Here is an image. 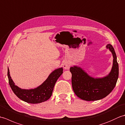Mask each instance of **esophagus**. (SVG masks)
Segmentation results:
<instances>
[{"label": "esophagus", "instance_id": "esophagus-1", "mask_svg": "<svg viewBox=\"0 0 125 125\" xmlns=\"http://www.w3.org/2000/svg\"><path fill=\"white\" fill-rule=\"evenodd\" d=\"M62 65H63V68H64L65 69H69L70 67V63L68 62V61H65V62H63Z\"/></svg>", "mask_w": 125, "mask_h": 125}]
</instances>
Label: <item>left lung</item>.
Instances as JSON below:
<instances>
[{
  "mask_svg": "<svg viewBox=\"0 0 125 125\" xmlns=\"http://www.w3.org/2000/svg\"><path fill=\"white\" fill-rule=\"evenodd\" d=\"M107 49L112 52L113 60L111 72L102 78H94L78 66L70 68L72 74L71 83L76 95L82 100L94 101L105 98L115 86L119 76V65L112 46L107 44Z\"/></svg>",
  "mask_w": 125,
  "mask_h": 125,
  "instance_id": "8db88e82",
  "label": "left lung"
}]
</instances>
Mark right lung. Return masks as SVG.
<instances>
[{"mask_svg":"<svg viewBox=\"0 0 125 125\" xmlns=\"http://www.w3.org/2000/svg\"><path fill=\"white\" fill-rule=\"evenodd\" d=\"M63 70L62 68H60L54 70L41 85L36 88L29 90L22 89L15 85L10 76L9 68L7 76L13 92L19 99L28 103L38 104L47 101L51 97L55 84L62 74Z\"/></svg>","mask_w":125,"mask_h":125,"instance_id":"add662e5","label":"right lung"}]
</instances>
